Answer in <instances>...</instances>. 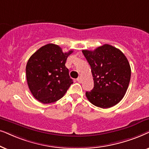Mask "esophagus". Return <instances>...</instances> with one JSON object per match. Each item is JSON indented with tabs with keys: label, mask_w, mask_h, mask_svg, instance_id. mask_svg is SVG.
Here are the masks:
<instances>
[{
	"label": "esophagus",
	"mask_w": 149,
	"mask_h": 149,
	"mask_svg": "<svg viewBox=\"0 0 149 149\" xmlns=\"http://www.w3.org/2000/svg\"><path fill=\"white\" fill-rule=\"evenodd\" d=\"M77 81L80 83L82 82V78H81V77H78V78H77Z\"/></svg>",
	"instance_id": "34e87169"
}]
</instances>
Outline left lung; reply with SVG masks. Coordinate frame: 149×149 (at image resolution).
Returning a JSON list of instances; mask_svg holds the SVG:
<instances>
[{
    "label": "left lung",
    "mask_w": 149,
    "mask_h": 149,
    "mask_svg": "<svg viewBox=\"0 0 149 149\" xmlns=\"http://www.w3.org/2000/svg\"><path fill=\"white\" fill-rule=\"evenodd\" d=\"M82 53L90 65L94 87L86 91L88 100L94 106L109 108L119 103L125 95L131 78L127 58L120 49L104 44L95 50Z\"/></svg>",
    "instance_id": "left-lung-1"
}]
</instances>
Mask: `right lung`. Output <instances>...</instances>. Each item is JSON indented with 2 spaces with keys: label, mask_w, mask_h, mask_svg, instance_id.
Here are the masks:
<instances>
[{
  "label": "right lung",
  "mask_w": 149,
  "mask_h": 149,
  "mask_svg": "<svg viewBox=\"0 0 149 149\" xmlns=\"http://www.w3.org/2000/svg\"><path fill=\"white\" fill-rule=\"evenodd\" d=\"M72 50L63 52L58 45L48 43L40 47L28 61L26 75L33 97L43 104H50L62 98L73 84L67 58Z\"/></svg>",
  "instance_id": "right-lung-1"
}]
</instances>
